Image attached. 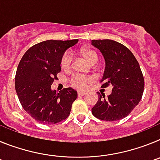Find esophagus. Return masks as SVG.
I'll return each instance as SVG.
<instances>
[{
    "instance_id": "1",
    "label": "esophagus",
    "mask_w": 160,
    "mask_h": 160,
    "mask_svg": "<svg viewBox=\"0 0 160 160\" xmlns=\"http://www.w3.org/2000/svg\"><path fill=\"white\" fill-rule=\"evenodd\" d=\"M85 94H86V93L82 92V91H78V96H84Z\"/></svg>"
}]
</instances>
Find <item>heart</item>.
Segmentation results:
<instances>
[{"label":"heart","instance_id":"b5f03b06","mask_svg":"<svg viewBox=\"0 0 160 160\" xmlns=\"http://www.w3.org/2000/svg\"><path fill=\"white\" fill-rule=\"evenodd\" d=\"M82 54L83 57L88 61L90 64H95L98 61V56L94 50L89 49H84L82 50ZM73 63V56L70 51L65 52L61 58L60 65L62 69L64 70H70ZM94 78L91 76H85L80 73L73 74L70 79V85L78 90H85L88 85L93 82Z\"/></svg>","mask_w":160,"mask_h":160}]
</instances>
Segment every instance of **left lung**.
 Instances as JSON below:
<instances>
[{
    "mask_svg": "<svg viewBox=\"0 0 160 160\" xmlns=\"http://www.w3.org/2000/svg\"><path fill=\"white\" fill-rule=\"evenodd\" d=\"M91 44L102 53L106 68L101 87L111 86L112 92L107 98L99 97L92 108L94 117L103 121H117L125 118L142 98L144 78L140 66L128 48L109 39L92 40Z\"/></svg>",
    "mask_w": 160,
    "mask_h": 160,
    "instance_id": "8db88e82",
    "label": "left lung"
}]
</instances>
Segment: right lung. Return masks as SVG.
<instances>
[{
    "label": "right lung",
    "mask_w": 160,
    "mask_h": 160,
    "mask_svg": "<svg viewBox=\"0 0 160 160\" xmlns=\"http://www.w3.org/2000/svg\"><path fill=\"white\" fill-rule=\"evenodd\" d=\"M78 39L48 40L29 48L23 55L15 76V89L22 107L37 122L55 124L70 115L78 93L71 87L51 90L61 71V58Z\"/></svg>",
    "instance_id": "obj_1"
}]
</instances>
